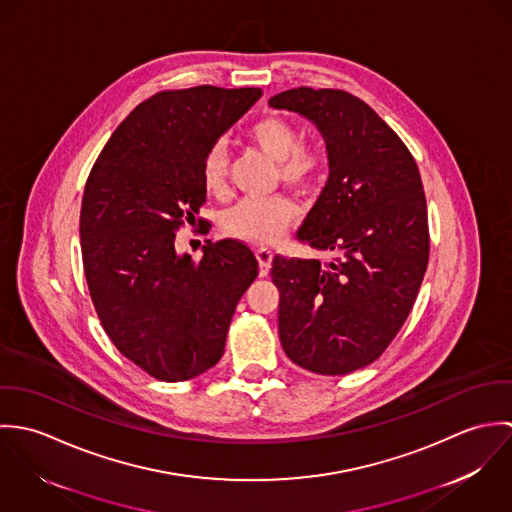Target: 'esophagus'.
Wrapping results in <instances>:
<instances>
[{"instance_id":"esophagus-1","label":"esophagus","mask_w":512,"mask_h":512,"mask_svg":"<svg viewBox=\"0 0 512 512\" xmlns=\"http://www.w3.org/2000/svg\"><path fill=\"white\" fill-rule=\"evenodd\" d=\"M256 258H258V264H260V276L266 278L268 272H270L274 254H272V250H268V248H258V250H256Z\"/></svg>"}]
</instances>
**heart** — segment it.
Instances as JSON below:
<instances>
[{
    "label": "heart",
    "instance_id": "obj_1",
    "mask_svg": "<svg viewBox=\"0 0 512 512\" xmlns=\"http://www.w3.org/2000/svg\"><path fill=\"white\" fill-rule=\"evenodd\" d=\"M248 142L276 161L278 177L299 191L313 189L325 169V157L313 146L299 144L297 128L280 116H266L254 122L248 132ZM228 157L226 149L211 147L201 163V181L209 195L220 197L226 191ZM297 215L290 197L276 195L270 199H244L236 203L222 219V230L228 236L270 244L284 236Z\"/></svg>",
    "mask_w": 512,
    "mask_h": 512
}]
</instances>
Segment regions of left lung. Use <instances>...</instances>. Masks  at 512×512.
I'll list each match as a JSON object with an SVG mask.
<instances>
[{"instance_id":"8db88e82","label":"left lung","mask_w":512,"mask_h":512,"mask_svg":"<svg viewBox=\"0 0 512 512\" xmlns=\"http://www.w3.org/2000/svg\"><path fill=\"white\" fill-rule=\"evenodd\" d=\"M268 104L311 120L329 157L297 238L333 258L274 256L280 341L305 370L349 374L386 351L420 292L430 258L422 177L396 132L345 90L299 86Z\"/></svg>"}]
</instances>
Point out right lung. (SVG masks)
<instances>
[{
  "mask_svg": "<svg viewBox=\"0 0 512 512\" xmlns=\"http://www.w3.org/2000/svg\"><path fill=\"white\" fill-rule=\"evenodd\" d=\"M260 96L209 84L157 92L116 128L88 175V292L116 349L157 380H189L219 363L234 309L258 276L246 244L207 240L195 262L177 254L175 234L207 201L205 153Z\"/></svg>",
  "mask_w": 512,
  "mask_h": 512,
  "instance_id": "add662e5",
  "label": "right lung"
}]
</instances>
